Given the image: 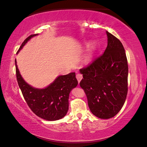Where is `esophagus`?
<instances>
[{
	"mask_svg": "<svg viewBox=\"0 0 147 147\" xmlns=\"http://www.w3.org/2000/svg\"><path fill=\"white\" fill-rule=\"evenodd\" d=\"M76 78H77V80H78V83H80V81H81V80H82V78H83V76L81 74H76Z\"/></svg>",
	"mask_w": 147,
	"mask_h": 147,
	"instance_id": "1",
	"label": "esophagus"
}]
</instances>
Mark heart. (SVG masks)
Returning <instances> with one entry per match:
<instances>
[{"label": "heart", "instance_id": "obj_1", "mask_svg": "<svg viewBox=\"0 0 147 147\" xmlns=\"http://www.w3.org/2000/svg\"><path fill=\"white\" fill-rule=\"evenodd\" d=\"M94 47H95V44L94 42H92L88 45V51L87 55L85 57V61L87 62H90L93 59Z\"/></svg>", "mask_w": 147, "mask_h": 147}]
</instances>
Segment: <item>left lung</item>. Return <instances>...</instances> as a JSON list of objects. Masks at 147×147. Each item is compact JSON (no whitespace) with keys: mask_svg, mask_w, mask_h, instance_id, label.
Instances as JSON below:
<instances>
[{"mask_svg":"<svg viewBox=\"0 0 147 147\" xmlns=\"http://www.w3.org/2000/svg\"><path fill=\"white\" fill-rule=\"evenodd\" d=\"M108 45L104 53L80 70V85L87 95L88 105L99 119L113 117L121 110L127 94L128 64L122 42L106 32Z\"/></svg>","mask_w":147,"mask_h":147,"instance_id":"obj_1","label":"left lung"}]
</instances>
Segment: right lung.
I'll return each mask as SVG.
<instances>
[{
	"mask_svg": "<svg viewBox=\"0 0 147 147\" xmlns=\"http://www.w3.org/2000/svg\"><path fill=\"white\" fill-rule=\"evenodd\" d=\"M38 34L28 36L23 42L18 52L26 43ZM16 79L28 106L37 116L49 121H54L65 116L69 110V96L71 90L78 85L75 73L57 77L45 88L32 87L23 78L15 59Z\"/></svg>",
	"mask_w": 147,
	"mask_h": 147,
	"instance_id": "obj_1",
	"label": "right lung"
}]
</instances>
